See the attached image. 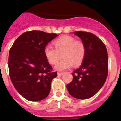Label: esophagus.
<instances>
[{"label": "esophagus", "mask_w": 121, "mask_h": 121, "mask_svg": "<svg viewBox=\"0 0 121 121\" xmlns=\"http://www.w3.org/2000/svg\"><path fill=\"white\" fill-rule=\"evenodd\" d=\"M64 73V72H58L57 73V74H58L59 76H62Z\"/></svg>", "instance_id": "34e87169"}]
</instances>
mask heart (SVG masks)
<instances>
[{"label":"heart","mask_w":121,"mask_h":121,"mask_svg":"<svg viewBox=\"0 0 121 121\" xmlns=\"http://www.w3.org/2000/svg\"><path fill=\"white\" fill-rule=\"evenodd\" d=\"M54 48L50 46L45 47L44 54L48 62L51 65L57 64V70H64L70 68L73 65H78L84 60L85 55V46L83 41L76 40L71 36H64L53 42Z\"/></svg>","instance_id":"obj_1"}]
</instances>
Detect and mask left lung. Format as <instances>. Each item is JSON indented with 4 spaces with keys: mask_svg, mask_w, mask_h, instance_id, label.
<instances>
[{
    "mask_svg": "<svg viewBox=\"0 0 121 121\" xmlns=\"http://www.w3.org/2000/svg\"><path fill=\"white\" fill-rule=\"evenodd\" d=\"M85 46V55L79 68L72 73L73 81L67 85L68 92L76 99L93 96L102 88L108 71V59L103 42L93 33L74 32Z\"/></svg>",
    "mask_w": 121,
    "mask_h": 121,
    "instance_id": "left-lung-1",
    "label": "left lung"
}]
</instances>
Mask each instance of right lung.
Returning <instances> with one entry per match:
<instances>
[{"instance_id":"right-lung-1","label":"right lung","mask_w":121,"mask_h":121,"mask_svg":"<svg viewBox=\"0 0 121 121\" xmlns=\"http://www.w3.org/2000/svg\"><path fill=\"white\" fill-rule=\"evenodd\" d=\"M58 36L33 30L23 33L9 50L8 68L14 88L25 99L39 101L48 96L51 82L57 73L45 56V47Z\"/></svg>"}]
</instances>
